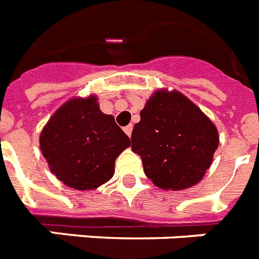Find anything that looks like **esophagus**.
<instances>
[{"label": "esophagus", "mask_w": 259, "mask_h": 259, "mask_svg": "<svg viewBox=\"0 0 259 259\" xmlns=\"http://www.w3.org/2000/svg\"><path fill=\"white\" fill-rule=\"evenodd\" d=\"M123 132H125V133L130 137V136H132V132H133V125L125 126V127H123Z\"/></svg>", "instance_id": "34e87169"}]
</instances>
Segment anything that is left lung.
<instances>
[{
    "instance_id": "1",
    "label": "left lung",
    "mask_w": 259,
    "mask_h": 259,
    "mask_svg": "<svg viewBox=\"0 0 259 259\" xmlns=\"http://www.w3.org/2000/svg\"><path fill=\"white\" fill-rule=\"evenodd\" d=\"M134 125L132 150L144 172L162 189L189 188L208 169L219 145L217 126L179 91L158 90Z\"/></svg>"
}]
</instances>
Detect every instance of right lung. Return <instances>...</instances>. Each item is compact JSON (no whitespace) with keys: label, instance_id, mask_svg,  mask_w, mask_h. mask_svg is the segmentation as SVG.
Listing matches in <instances>:
<instances>
[{"label":"right lung","instance_id":"add662e5","mask_svg":"<svg viewBox=\"0 0 259 259\" xmlns=\"http://www.w3.org/2000/svg\"><path fill=\"white\" fill-rule=\"evenodd\" d=\"M130 138L103 114L97 97L74 98L51 117L40 134V149L51 172L67 187L95 189L114 175V162Z\"/></svg>","mask_w":259,"mask_h":259}]
</instances>
